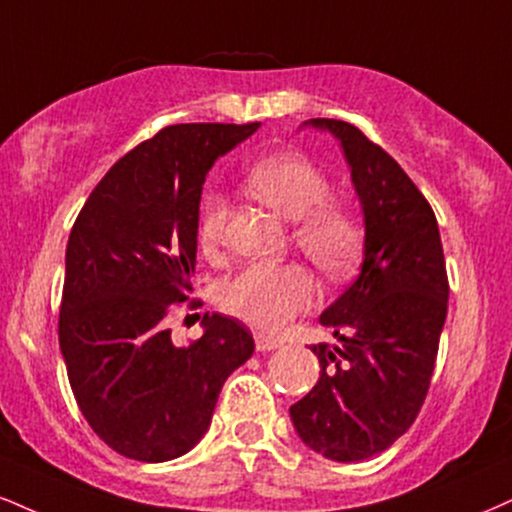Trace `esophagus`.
Masks as SVG:
<instances>
[{
	"label": "esophagus",
	"mask_w": 512,
	"mask_h": 512,
	"mask_svg": "<svg viewBox=\"0 0 512 512\" xmlns=\"http://www.w3.org/2000/svg\"><path fill=\"white\" fill-rule=\"evenodd\" d=\"M255 343H257V350H274L281 346L279 338H272V336H264V334H255Z\"/></svg>",
	"instance_id": "34e87169"
}]
</instances>
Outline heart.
Returning <instances> with one entry per match:
<instances>
[{"label":"heart","instance_id":"1","mask_svg":"<svg viewBox=\"0 0 512 512\" xmlns=\"http://www.w3.org/2000/svg\"><path fill=\"white\" fill-rule=\"evenodd\" d=\"M248 188L293 221V240L329 276L353 267L362 245L360 221L348 207L329 202L331 183L322 169L300 155H274L248 171ZM229 200L207 193L197 219V240L207 255L224 243ZM221 307L260 331H281L315 303V281L300 264H252L221 286Z\"/></svg>","mask_w":512,"mask_h":512}]
</instances>
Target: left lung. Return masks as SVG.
Here are the masks:
<instances>
[{
  "label": "left lung",
  "mask_w": 512,
  "mask_h": 512,
  "mask_svg": "<svg viewBox=\"0 0 512 512\" xmlns=\"http://www.w3.org/2000/svg\"><path fill=\"white\" fill-rule=\"evenodd\" d=\"M305 126L341 143L365 214V255L319 317L341 346H312L322 374L291 420L315 453L357 463L408 432L427 398L448 312L446 260L434 209L389 152L348 121Z\"/></svg>",
  "instance_id": "left-lung-1"
}]
</instances>
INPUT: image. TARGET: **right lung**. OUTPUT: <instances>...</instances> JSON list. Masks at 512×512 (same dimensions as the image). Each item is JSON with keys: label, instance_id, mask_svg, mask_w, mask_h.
Listing matches in <instances>:
<instances>
[{"label": "right lung", "instance_id": "right-lung-1", "mask_svg": "<svg viewBox=\"0 0 512 512\" xmlns=\"http://www.w3.org/2000/svg\"><path fill=\"white\" fill-rule=\"evenodd\" d=\"M257 128H162L104 174L71 229L61 355L92 432L126 458L164 463L188 453L224 381L255 350L248 326L217 312L202 317V338L178 348L166 317L188 300L207 171Z\"/></svg>", "mask_w": 512, "mask_h": 512}]
</instances>
